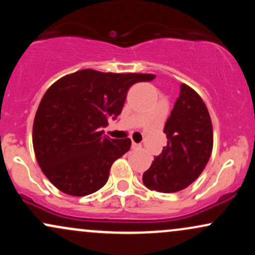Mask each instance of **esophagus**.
I'll list each match as a JSON object with an SVG mask.
<instances>
[{"mask_svg":"<svg viewBox=\"0 0 255 255\" xmlns=\"http://www.w3.org/2000/svg\"><path fill=\"white\" fill-rule=\"evenodd\" d=\"M141 147V145L140 144H136V142H131V148H140Z\"/></svg>","mask_w":255,"mask_h":255,"instance_id":"esophagus-1","label":"esophagus"}]
</instances>
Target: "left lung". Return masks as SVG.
<instances>
[{
    "label": "left lung",
    "instance_id": "1",
    "mask_svg": "<svg viewBox=\"0 0 255 255\" xmlns=\"http://www.w3.org/2000/svg\"><path fill=\"white\" fill-rule=\"evenodd\" d=\"M180 89L164 126L168 144L142 175V182L151 191H182L197 180L211 156L213 131L209 110L194 90L184 84Z\"/></svg>",
    "mask_w": 255,
    "mask_h": 255
}]
</instances>
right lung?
I'll list each match as a JSON object with an SVG mask.
<instances>
[{"label":"right lung","mask_w":255,"mask_h":255,"mask_svg":"<svg viewBox=\"0 0 255 255\" xmlns=\"http://www.w3.org/2000/svg\"><path fill=\"white\" fill-rule=\"evenodd\" d=\"M154 78L83 69L49 87L34 116L32 141L38 164L56 188L84 197L107 183L113 163L131 142L110 139L101 128L121 114L131 85Z\"/></svg>","instance_id":"obj_1"}]
</instances>
